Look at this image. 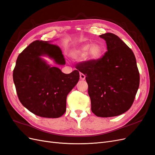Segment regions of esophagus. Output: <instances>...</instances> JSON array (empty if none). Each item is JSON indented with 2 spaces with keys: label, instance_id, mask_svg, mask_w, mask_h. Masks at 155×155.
Wrapping results in <instances>:
<instances>
[{
  "label": "esophagus",
  "instance_id": "obj_1",
  "mask_svg": "<svg viewBox=\"0 0 155 155\" xmlns=\"http://www.w3.org/2000/svg\"><path fill=\"white\" fill-rule=\"evenodd\" d=\"M86 78V76L84 74L82 73H80V78L81 79V80H84Z\"/></svg>",
  "mask_w": 155,
  "mask_h": 155
}]
</instances>
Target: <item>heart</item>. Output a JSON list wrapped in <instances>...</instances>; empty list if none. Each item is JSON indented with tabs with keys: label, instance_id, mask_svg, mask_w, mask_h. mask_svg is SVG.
<instances>
[{
	"label": "heart",
	"instance_id": "heart-1",
	"mask_svg": "<svg viewBox=\"0 0 155 155\" xmlns=\"http://www.w3.org/2000/svg\"><path fill=\"white\" fill-rule=\"evenodd\" d=\"M103 54V48L97 44L91 45L86 43L81 46L73 49L70 52V55L73 58L76 60H82L85 58L87 54L92 60H99Z\"/></svg>",
	"mask_w": 155,
	"mask_h": 155
}]
</instances>
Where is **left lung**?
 Returning a JSON list of instances; mask_svg holds the SVG:
<instances>
[{"label": "left lung", "instance_id": "left-lung-1", "mask_svg": "<svg viewBox=\"0 0 155 155\" xmlns=\"http://www.w3.org/2000/svg\"><path fill=\"white\" fill-rule=\"evenodd\" d=\"M107 51L97 60H88L76 68L86 75L91 109L95 116H117L129 110L140 85V73L133 52L116 35L99 36Z\"/></svg>", "mask_w": 155, "mask_h": 155}]
</instances>
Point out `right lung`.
Listing matches in <instances>:
<instances>
[{
  "label": "right lung",
  "mask_w": 155,
  "mask_h": 155,
  "mask_svg": "<svg viewBox=\"0 0 155 155\" xmlns=\"http://www.w3.org/2000/svg\"><path fill=\"white\" fill-rule=\"evenodd\" d=\"M41 56H48L57 64H65L60 48L48 41L36 40L17 57L13 79L21 104L30 112L47 118L61 117L66 110V99L79 80L74 70L65 74L51 67Z\"/></svg>",
  "instance_id": "1"
}]
</instances>
